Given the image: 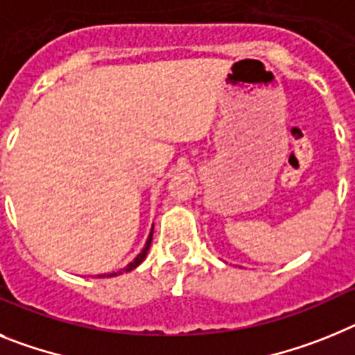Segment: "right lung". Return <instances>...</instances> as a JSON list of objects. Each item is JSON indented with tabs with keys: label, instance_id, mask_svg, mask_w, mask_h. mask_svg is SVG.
Wrapping results in <instances>:
<instances>
[{
	"label": "right lung",
	"instance_id": "right-lung-1",
	"mask_svg": "<svg viewBox=\"0 0 355 355\" xmlns=\"http://www.w3.org/2000/svg\"><path fill=\"white\" fill-rule=\"evenodd\" d=\"M152 237H153V230H152V232H150V236H148V241H146V245H144L143 252H141V254L137 255V257H135L130 264H128V266L123 268V271H130V270H134L135 266H139V264L143 263L144 257H146V254H148V250H150V245H152ZM112 275H116V273H105L103 277H112Z\"/></svg>",
	"mask_w": 355,
	"mask_h": 355
}]
</instances>
